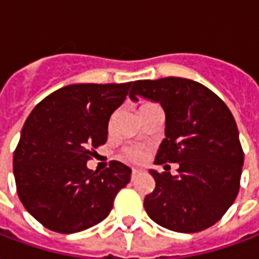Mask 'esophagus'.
<instances>
[{"mask_svg": "<svg viewBox=\"0 0 259 259\" xmlns=\"http://www.w3.org/2000/svg\"><path fill=\"white\" fill-rule=\"evenodd\" d=\"M140 173H141L140 170H137V168H133V170H132V180H135V178L137 177Z\"/></svg>", "mask_w": 259, "mask_h": 259, "instance_id": "esophagus-1", "label": "esophagus"}]
</instances>
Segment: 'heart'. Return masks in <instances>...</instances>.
I'll return each mask as SVG.
<instances>
[{"label": "heart", "mask_w": 259, "mask_h": 259, "mask_svg": "<svg viewBox=\"0 0 259 259\" xmlns=\"http://www.w3.org/2000/svg\"><path fill=\"white\" fill-rule=\"evenodd\" d=\"M147 105H151V103H145L140 108H144ZM111 123H112V119H111ZM123 158L132 163H141L145 159V152L139 147H127L123 151Z\"/></svg>", "instance_id": "b5f03b06"}]
</instances>
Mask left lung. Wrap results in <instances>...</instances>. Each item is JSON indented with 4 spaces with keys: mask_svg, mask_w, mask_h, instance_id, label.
Instances as JSON below:
<instances>
[{
    "mask_svg": "<svg viewBox=\"0 0 259 259\" xmlns=\"http://www.w3.org/2000/svg\"><path fill=\"white\" fill-rule=\"evenodd\" d=\"M129 97L162 105L166 139L155 163L180 166L177 176L149 170L156 184L144 199L149 218L181 233L214 225L236 199L244 160L236 122L227 104L202 83L176 76L135 81Z\"/></svg>",
    "mask_w": 259,
    "mask_h": 259,
    "instance_id": "obj_1",
    "label": "left lung"
}]
</instances>
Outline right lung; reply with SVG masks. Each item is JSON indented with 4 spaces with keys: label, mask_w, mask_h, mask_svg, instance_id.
<instances>
[{
    "label": "right lung",
    "mask_w": 259,
    "mask_h": 259,
    "mask_svg": "<svg viewBox=\"0 0 259 259\" xmlns=\"http://www.w3.org/2000/svg\"><path fill=\"white\" fill-rule=\"evenodd\" d=\"M130 86H64L28 115L13 154V174L20 202L48 229L75 233L99 224L130 181V167L116 160L103 171L86 166L105 144L110 116Z\"/></svg>",
    "instance_id": "right-lung-1"
}]
</instances>
